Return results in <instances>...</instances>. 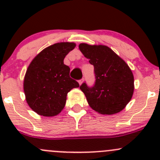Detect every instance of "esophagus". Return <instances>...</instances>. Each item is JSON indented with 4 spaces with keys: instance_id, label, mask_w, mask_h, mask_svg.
<instances>
[{
    "instance_id": "34e87169",
    "label": "esophagus",
    "mask_w": 160,
    "mask_h": 160,
    "mask_svg": "<svg viewBox=\"0 0 160 160\" xmlns=\"http://www.w3.org/2000/svg\"><path fill=\"white\" fill-rule=\"evenodd\" d=\"M78 82H79V84L81 85V84H82V83H83V79H81V80H79Z\"/></svg>"
}]
</instances>
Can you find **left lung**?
Masks as SVG:
<instances>
[{
    "label": "left lung",
    "instance_id": "left-lung-1",
    "mask_svg": "<svg viewBox=\"0 0 160 160\" xmlns=\"http://www.w3.org/2000/svg\"><path fill=\"white\" fill-rule=\"evenodd\" d=\"M79 49L94 67L93 87L86 83L80 87L90 107L101 114L120 112L134 92V76L128 64L106 46L80 43Z\"/></svg>",
    "mask_w": 160,
    "mask_h": 160
}]
</instances>
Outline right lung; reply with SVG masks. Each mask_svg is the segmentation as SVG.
Listing matches in <instances>:
<instances>
[{
	"label": "right lung",
	"mask_w": 160,
	"mask_h": 160,
	"mask_svg": "<svg viewBox=\"0 0 160 160\" xmlns=\"http://www.w3.org/2000/svg\"><path fill=\"white\" fill-rule=\"evenodd\" d=\"M76 47L74 42H59L40 52L31 62L24 79L28 106L45 117H53L65 107L67 93L80 87L70 77L64 58Z\"/></svg>",
	"instance_id": "obj_1"
}]
</instances>
